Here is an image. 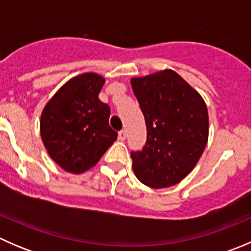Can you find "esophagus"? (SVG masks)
<instances>
[{
  "mask_svg": "<svg viewBox=\"0 0 251 251\" xmlns=\"http://www.w3.org/2000/svg\"><path fill=\"white\" fill-rule=\"evenodd\" d=\"M125 138H126V131L125 130L119 131V140L125 141Z\"/></svg>",
  "mask_w": 251,
  "mask_h": 251,
  "instance_id": "1",
  "label": "esophagus"
}]
</instances>
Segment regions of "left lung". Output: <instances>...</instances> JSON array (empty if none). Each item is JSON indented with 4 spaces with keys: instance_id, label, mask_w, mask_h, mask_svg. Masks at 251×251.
<instances>
[{
    "instance_id": "obj_1",
    "label": "left lung",
    "mask_w": 251,
    "mask_h": 251,
    "mask_svg": "<svg viewBox=\"0 0 251 251\" xmlns=\"http://www.w3.org/2000/svg\"><path fill=\"white\" fill-rule=\"evenodd\" d=\"M147 126L143 148L131 151L136 177L166 188L184 178L203 154L209 116L203 98L174 70L131 80Z\"/></svg>"
}]
</instances>
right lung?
I'll return each mask as SVG.
<instances>
[{
	"mask_svg": "<svg viewBox=\"0 0 251 251\" xmlns=\"http://www.w3.org/2000/svg\"><path fill=\"white\" fill-rule=\"evenodd\" d=\"M103 85L100 75H78L42 111V142L50 158L68 173L81 174L95 166L118 137L109 126V105L98 98Z\"/></svg>",
	"mask_w": 251,
	"mask_h": 251,
	"instance_id": "obj_1",
	"label": "right lung"
}]
</instances>
